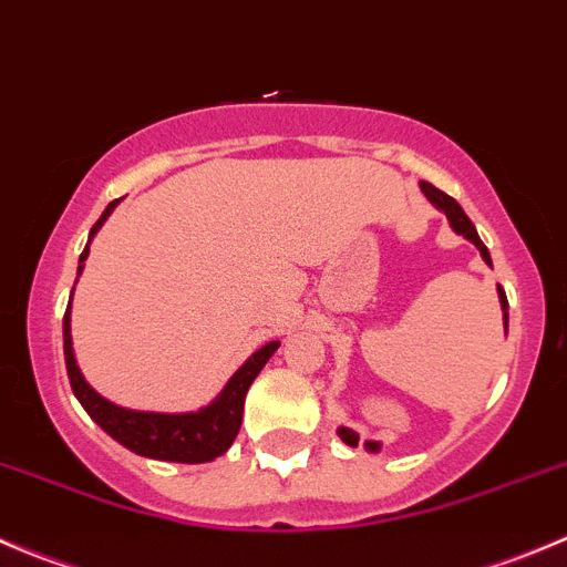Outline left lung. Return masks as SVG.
<instances>
[{"instance_id":"1","label":"left lung","mask_w":567,"mask_h":567,"mask_svg":"<svg viewBox=\"0 0 567 567\" xmlns=\"http://www.w3.org/2000/svg\"><path fill=\"white\" fill-rule=\"evenodd\" d=\"M420 188H422V194H425V197H427V203H431L433 208H439V210H442L444 216H447L450 227H453V230L458 233V236L466 238V241H472L474 247H477L480 257H483V260L488 262V266H491V255H488V249H485V244L480 241L477 230H474V225H472V221H468V216L463 214L461 205L455 203V199L450 197V194L439 192L436 186H431V183L420 181ZM496 293H499L502 323H505V331H507V296H505V290H502V285H496ZM337 436H340L342 442L348 444V447H357V444H359V433H357V431H351V427H337ZM364 450H368V453H379V450H381V442H364Z\"/></svg>"}]
</instances>
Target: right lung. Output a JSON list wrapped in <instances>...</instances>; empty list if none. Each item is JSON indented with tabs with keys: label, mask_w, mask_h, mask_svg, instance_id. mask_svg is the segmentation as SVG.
<instances>
[{
	"label": "right lung",
	"mask_w": 567,
	"mask_h": 567,
	"mask_svg": "<svg viewBox=\"0 0 567 567\" xmlns=\"http://www.w3.org/2000/svg\"><path fill=\"white\" fill-rule=\"evenodd\" d=\"M117 205L120 199L109 203L104 214H101V219L95 221L93 230H90L87 247H84L82 257H79L76 282L84 271V260H87L90 244H93L95 233L104 227V221L112 216V210L117 208ZM73 288H76V285H73ZM71 301H68L65 318H62V348H65V368L68 379H71V390L76 394L79 403L84 405V411L93 416V422H99L114 442L123 444L131 453L142 455V458L169 463H208L230 450L238 431H241L244 400H247L251 381L257 379V373H260V370L266 368L268 359L274 357V351L279 348V340H271L262 348H257L247 362L233 373V379L227 381L225 390L216 394L208 405H203V409L183 411V414L136 411L112 403L104 394L95 392L93 386L87 384V379L82 375V370H79L71 337Z\"/></svg>",
	"instance_id": "obj_1"
}]
</instances>
